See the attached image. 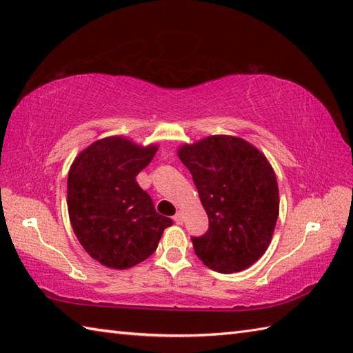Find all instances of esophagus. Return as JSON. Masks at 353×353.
Returning a JSON list of instances; mask_svg holds the SVG:
<instances>
[{"label": "esophagus", "instance_id": "esophagus-1", "mask_svg": "<svg viewBox=\"0 0 353 353\" xmlns=\"http://www.w3.org/2000/svg\"><path fill=\"white\" fill-rule=\"evenodd\" d=\"M172 220H174L177 224H182V221H183V215H182V212L181 211H177V214L172 216Z\"/></svg>", "mask_w": 353, "mask_h": 353}]
</instances>
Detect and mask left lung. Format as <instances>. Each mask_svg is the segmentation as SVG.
<instances>
[{"mask_svg": "<svg viewBox=\"0 0 353 353\" xmlns=\"http://www.w3.org/2000/svg\"><path fill=\"white\" fill-rule=\"evenodd\" d=\"M209 219L192 236L203 264L219 273L249 268L268 249L279 215V190L267 157L249 142L214 134L179 148Z\"/></svg>", "mask_w": 353, "mask_h": 353, "instance_id": "left-lung-1", "label": "left lung"}]
</instances>
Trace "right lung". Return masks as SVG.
Segmentation results:
<instances>
[{"instance_id":"right-lung-1","label":"right lung","mask_w":353,"mask_h":353,"mask_svg":"<svg viewBox=\"0 0 353 353\" xmlns=\"http://www.w3.org/2000/svg\"><path fill=\"white\" fill-rule=\"evenodd\" d=\"M157 145L141 147L123 137L95 141L68 172V214L74 234L91 258L125 270L145 261L159 244L168 216L156 212L137 182Z\"/></svg>"}]
</instances>
